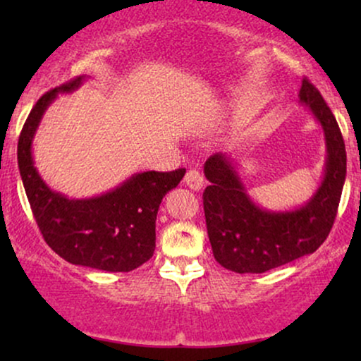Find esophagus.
<instances>
[{
  "label": "esophagus",
  "instance_id": "esophagus-1",
  "mask_svg": "<svg viewBox=\"0 0 361 361\" xmlns=\"http://www.w3.org/2000/svg\"><path fill=\"white\" fill-rule=\"evenodd\" d=\"M185 185L192 190H200L204 186V176L198 169H188L185 175Z\"/></svg>",
  "mask_w": 361,
  "mask_h": 361
}]
</instances>
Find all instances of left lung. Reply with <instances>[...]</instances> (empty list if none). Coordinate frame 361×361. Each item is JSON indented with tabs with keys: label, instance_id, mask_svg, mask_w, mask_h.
<instances>
[{
	"label": "left lung",
	"instance_id": "left-lung-1",
	"mask_svg": "<svg viewBox=\"0 0 361 361\" xmlns=\"http://www.w3.org/2000/svg\"><path fill=\"white\" fill-rule=\"evenodd\" d=\"M300 102L321 123L326 137L322 183L305 205L290 212H270L251 200L226 154L210 156L204 173V212L214 258L235 273H264L310 255L326 241L338 214L346 178V149L333 111L307 78Z\"/></svg>",
	"mask_w": 361,
	"mask_h": 361
}]
</instances>
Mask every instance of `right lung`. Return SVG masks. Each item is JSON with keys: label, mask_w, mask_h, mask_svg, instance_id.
Listing matches in <instances>:
<instances>
[{"label": "right lung", "mask_w": 361, "mask_h": 361, "mask_svg": "<svg viewBox=\"0 0 361 361\" xmlns=\"http://www.w3.org/2000/svg\"><path fill=\"white\" fill-rule=\"evenodd\" d=\"M85 76L57 86L39 98L18 139V168L35 222L45 243L61 258L105 271H132L151 259L156 247V215L169 190L186 169L144 171L100 197L74 198L54 192L37 173L32 140L44 111L57 93L80 88Z\"/></svg>", "instance_id": "add662e5"}]
</instances>
